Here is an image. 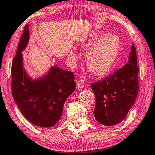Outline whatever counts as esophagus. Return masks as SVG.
Masks as SVG:
<instances>
[{"mask_svg":"<svg viewBox=\"0 0 155 155\" xmlns=\"http://www.w3.org/2000/svg\"><path fill=\"white\" fill-rule=\"evenodd\" d=\"M85 86V83L82 80H80L78 81L77 82V86L79 89H82Z\"/></svg>","mask_w":155,"mask_h":155,"instance_id":"esophagus-1","label":"esophagus"}]
</instances>
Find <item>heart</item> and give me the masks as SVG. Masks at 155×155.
<instances>
[{
    "mask_svg": "<svg viewBox=\"0 0 155 155\" xmlns=\"http://www.w3.org/2000/svg\"><path fill=\"white\" fill-rule=\"evenodd\" d=\"M82 48L89 50L86 56V64L91 72L101 74L109 70L115 62L120 49V41L116 35L107 32L96 33L82 43ZM71 62L73 64L78 54L70 51Z\"/></svg>",
    "mask_w": 155,
    "mask_h": 155,
    "instance_id": "1",
    "label": "heart"
}]
</instances>
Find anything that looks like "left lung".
Here are the masks:
<instances>
[{"instance_id":"left-lung-1","label":"left lung","mask_w":155,"mask_h":155,"mask_svg":"<svg viewBox=\"0 0 155 155\" xmlns=\"http://www.w3.org/2000/svg\"><path fill=\"white\" fill-rule=\"evenodd\" d=\"M138 71L136 49L132 44L128 63L103 80L91 84L96 99L93 114L99 124L116 125L126 118L139 91Z\"/></svg>"}]
</instances>
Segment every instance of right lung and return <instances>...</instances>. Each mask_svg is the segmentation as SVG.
<instances>
[{
	"instance_id": "1",
	"label": "right lung",
	"mask_w": 155,
	"mask_h": 155,
	"mask_svg": "<svg viewBox=\"0 0 155 155\" xmlns=\"http://www.w3.org/2000/svg\"><path fill=\"white\" fill-rule=\"evenodd\" d=\"M28 41L27 24L12 62V95L21 114L32 124L53 127L61 117L67 97L75 91L74 74L58 67H51L47 74L32 80L24 70L21 53Z\"/></svg>"
}]
</instances>
